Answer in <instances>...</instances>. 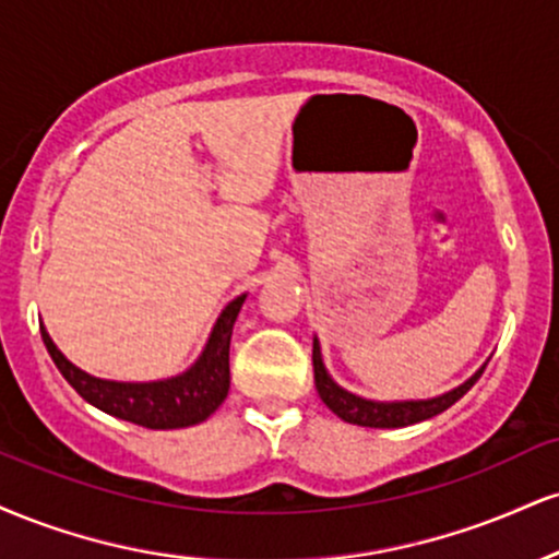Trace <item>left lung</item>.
I'll use <instances>...</instances> for the list:
<instances>
[{
	"instance_id": "obj_1",
	"label": "left lung",
	"mask_w": 559,
	"mask_h": 559,
	"mask_svg": "<svg viewBox=\"0 0 559 559\" xmlns=\"http://www.w3.org/2000/svg\"><path fill=\"white\" fill-rule=\"evenodd\" d=\"M312 367H314V388H318L322 403H325L338 419L348 421V425H359V427L399 429V427L416 425V421L432 419V416L442 414L445 408L453 406V403L463 399V395L472 390L474 382L481 378L484 367L487 365L476 369L472 378L461 382L459 388L448 390V393L442 395H435V399H419V401H372V399H361V395L352 393V390L341 388L338 382L331 378V372L325 369L318 335L312 338Z\"/></svg>"
}]
</instances>
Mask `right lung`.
Here are the masks:
<instances>
[{
	"instance_id": "1",
	"label": "right lung",
	"mask_w": 559,
	"mask_h": 559,
	"mask_svg": "<svg viewBox=\"0 0 559 559\" xmlns=\"http://www.w3.org/2000/svg\"><path fill=\"white\" fill-rule=\"evenodd\" d=\"M247 294L231 299L224 312L215 320L211 335H207L203 352L190 369L166 380L151 382H119L93 378L85 369L72 365L59 352L51 335L41 325V338L46 352L51 354L53 365L64 374V380L78 390L91 406L117 416V419L132 421V425L147 429H181L205 421L221 403L226 401L231 374H228V346H231V331Z\"/></svg>"
}]
</instances>
